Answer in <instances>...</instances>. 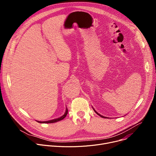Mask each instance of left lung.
<instances>
[{
	"instance_id": "8db88e82",
	"label": "left lung",
	"mask_w": 156,
	"mask_h": 156,
	"mask_svg": "<svg viewBox=\"0 0 156 156\" xmlns=\"http://www.w3.org/2000/svg\"><path fill=\"white\" fill-rule=\"evenodd\" d=\"M93 110H94V112H96V114H98V115H99V116H100V117H102V118H104V117H103V116H102V115H100V114H98V112H96V110H94V108H93Z\"/></svg>"
}]
</instances>
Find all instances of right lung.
Returning <instances> with one entry per match:
<instances>
[{
    "label": "right lung",
    "mask_w": 156,
    "mask_h": 156,
    "mask_svg": "<svg viewBox=\"0 0 156 156\" xmlns=\"http://www.w3.org/2000/svg\"><path fill=\"white\" fill-rule=\"evenodd\" d=\"M67 114H68V109H67V108H66V111H65V112L64 115H63L62 117H59V118H57V119H54V120H52L46 121V122H39V121H37V122H38L39 123H55V122H58V121H60V120H63V119L66 117V115H67Z\"/></svg>",
    "instance_id": "right-lung-1"
}]
</instances>
